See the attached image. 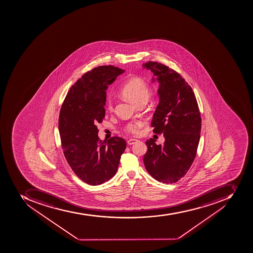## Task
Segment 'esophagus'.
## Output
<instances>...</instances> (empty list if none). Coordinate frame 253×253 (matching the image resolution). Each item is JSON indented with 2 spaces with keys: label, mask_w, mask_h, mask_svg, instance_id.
<instances>
[{
  "label": "esophagus",
  "mask_w": 253,
  "mask_h": 253,
  "mask_svg": "<svg viewBox=\"0 0 253 253\" xmlns=\"http://www.w3.org/2000/svg\"><path fill=\"white\" fill-rule=\"evenodd\" d=\"M138 141V140L137 139H134V138H130V139L128 140L127 141V144L129 145H133V144H135L136 142H137Z\"/></svg>",
  "instance_id": "obj_1"
}]
</instances>
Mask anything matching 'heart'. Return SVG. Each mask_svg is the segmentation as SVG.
Masks as SVG:
<instances>
[{
    "label": "heart",
    "instance_id": "b5f03b06",
    "mask_svg": "<svg viewBox=\"0 0 253 253\" xmlns=\"http://www.w3.org/2000/svg\"><path fill=\"white\" fill-rule=\"evenodd\" d=\"M124 97L134 104H138L141 100H147L149 96V88L147 84L141 78L137 77L129 78L121 90ZM112 100L109 98L108 100V108H112ZM143 121L136 120L126 126V130L133 134L139 133L140 128L143 126Z\"/></svg>",
    "mask_w": 253,
    "mask_h": 253
}]
</instances>
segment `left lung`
I'll return each instance as SVG.
<instances>
[{"label": "left lung", "instance_id": "obj_1", "mask_svg": "<svg viewBox=\"0 0 253 253\" xmlns=\"http://www.w3.org/2000/svg\"><path fill=\"white\" fill-rule=\"evenodd\" d=\"M142 67L153 73V83H159V104L151 126L154 133H163L165 139L163 145H157L153 138L146 140L144 165L157 181L175 183L187 173L197 152L202 126L197 100L177 72L155 62Z\"/></svg>", "mask_w": 253, "mask_h": 253}]
</instances>
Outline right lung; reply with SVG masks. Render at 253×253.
<instances>
[{
	"label": "right lung",
	"instance_id": "add662e5",
	"mask_svg": "<svg viewBox=\"0 0 253 253\" xmlns=\"http://www.w3.org/2000/svg\"><path fill=\"white\" fill-rule=\"evenodd\" d=\"M124 70L99 66L82 76L64 100L58 122L64 155L82 181L100 185L116 175L126 142L120 137L100 141L96 124L105 116L108 85Z\"/></svg>",
	"mask_w": 253,
	"mask_h": 253
}]
</instances>
